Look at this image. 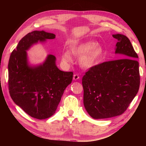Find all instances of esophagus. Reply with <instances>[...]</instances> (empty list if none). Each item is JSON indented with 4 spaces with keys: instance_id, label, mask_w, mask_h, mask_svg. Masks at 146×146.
Listing matches in <instances>:
<instances>
[{
    "instance_id": "obj_1",
    "label": "esophagus",
    "mask_w": 146,
    "mask_h": 146,
    "mask_svg": "<svg viewBox=\"0 0 146 146\" xmlns=\"http://www.w3.org/2000/svg\"><path fill=\"white\" fill-rule=\"evenodd\" d=\"M80 78V76H78V74H75L74 75V77H73V79L74 80H78V79H79Z\"/></svg>"
}]
</instances>
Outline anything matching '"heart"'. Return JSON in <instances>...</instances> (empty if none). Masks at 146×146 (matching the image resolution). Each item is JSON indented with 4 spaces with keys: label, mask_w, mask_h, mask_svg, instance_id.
<instances>
[{
    "label": "heart",
    "mask_w": 146,
    "mask_h": 146,
    "mask_svg": "<svg viewBox=\"0 0 146 146\" xmlns=\"http://www.w3.org/2000/svg\"><path fill=\"white\" fill-rule=\"evenodd\" d=\"M70 51L75 56H79V64L84 69H90L100 63L104 55V48L96 41H90L74 43L70 46ZM69 51H64L61 59L66 63H71L72 56Z\"/></svg>",
    "instance_id": "b5f03b06"
}]
</instances>
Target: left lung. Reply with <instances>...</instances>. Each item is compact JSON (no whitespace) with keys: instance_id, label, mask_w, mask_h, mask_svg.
Wrapping results in <instances>:
<instances>
[{"instance_id":"8db88e82","label":"left lung","mask_w":146,"mask_h":146,"mask_svg":"<svg viewBox=\"0 0 146 146\" xmlns=\"http://www.w3.org/2000/svg\"><path fill=\"white\" fill-rule=\"evenodd\" d=\"M116 39L119 58L90 68L82 78L83 104L94 119H105L124 113L138 92L140 85L138 58L125 35Z\"/></svg>"}]
</instances>
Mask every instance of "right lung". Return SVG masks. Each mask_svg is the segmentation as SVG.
<instances>
[{
    "label": "right lung",
    "mask_w": 146,
    "mask_h": 146,
    "mask_svg": "<svg viewBox=\"0 0 146 146\" xmlns=\"http://www.w3.org/2000/svg\"><path fill=\"white\" fill-rule=\"evenodd\" d=\"M55 35L33 31L22 38L11 52L8 62V89L11 99L31 117L38 119L52 116L66 88L71 83L72 72L60 70L55 56L49 55L42 65L28 66L26 50L38 41L54 39Z\"/></svg>",
    "instance_id": "right-lung-1"
}]
</instances>
